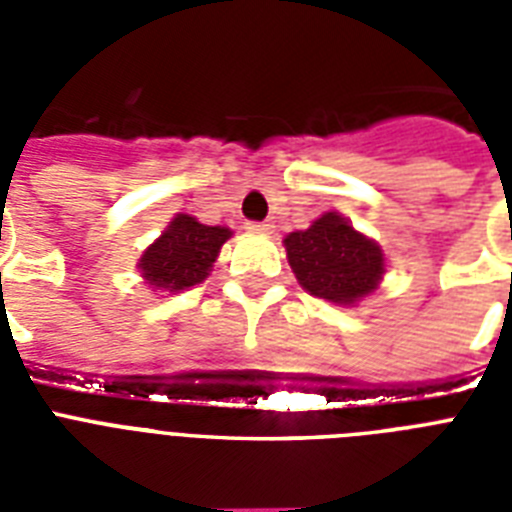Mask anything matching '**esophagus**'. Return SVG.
Instances as JSON below:
<instances>
[{
    "instance_id": "1",
    "label": "esophagus",
    "mask_w": 512,
    "mask_h": 512,
    "mask_svg": "<svg viewBox=\"0 0 512 512\" xmlns=\"http://www.w3.org/2000/svg\"><path fill=\"white\" fill-rule=\"evenodd\" d=\"M271 223H247V231L252 233H271Z\"/></svg>"
}]
</instances>
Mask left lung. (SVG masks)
Instances as JSON below:
<instances>
[{"mask_svg": "<svg viewBox=\"0 0 512 512\" xmlns=\"http://www.w3.org/2000/svg\"><path fill=\"white\" fill-rule=\"evenodd\" d=\"M284 249L300 287L342 308L374 295L385 276L380 244L356 231L340 212H324L305 231H292Z\"/></svg>", "mask_w": 512, "mask_h": 512, "instance_id": "left-lung-1", "label": "left lung"}]
</instances>
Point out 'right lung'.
Segmentation results:
<instances>
[{
    "label": "right lung",
    "mask_w": 512,
    "mask_h": 512,
    "mask_svg": "<svg viewBox=\"0 0 512 512\" xmlns=\"http://www.w3.org/2000/svg\"><path fill=\"white\" fill-rule=\"evenodd\" d=\"M233 236L225 225H204L191 215H175L162 236L140 255V279L151 292L177 295L207 279L223 244Z\"/></svg>",
    "instance_id": "add662e5"
}]
</instances>
